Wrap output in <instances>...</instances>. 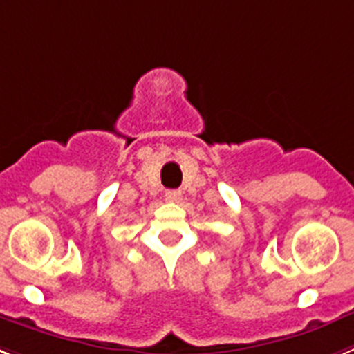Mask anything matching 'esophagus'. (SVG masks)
<instances>
[{
    "mask_svg": "<svg viewBox=\"0 0 354 354\" xmlns=\"http://www.w3.org/2000/svg\"><path fill=\"white\" fill-rule=\"evenodd\" d=\"M165 198H167L169 201H180L181 192L180 190H167V192H165Z\"/></svg>",
    "mask_w": 354,
    "mask_h": 354,
    "instance_id": "obj_1",
    "label": "esophagus"
}]
</instances>
